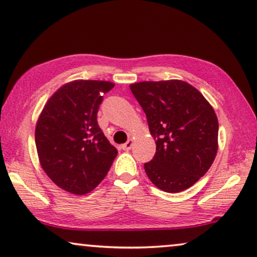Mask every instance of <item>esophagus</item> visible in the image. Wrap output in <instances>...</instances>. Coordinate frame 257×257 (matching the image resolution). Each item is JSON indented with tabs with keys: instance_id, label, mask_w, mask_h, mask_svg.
<instances>
[{
	"instance_id": "obj_1",
	"label": "esophagus",
	"mask_w": 257,
	"mask_h": 257,
	"mask_svg": "<svg viewBox=\"0 0 257 257\" xmlns=\"http://www.w3.org/2000/svg\"><path fill=\"white\" fill-rule=\"evenodd\" d=\"M133 144H134L133 140H129L128 142H125V143L123 144V146H122V149H123V150H130V149H132Z\"/></svg>"
}]
</instances>
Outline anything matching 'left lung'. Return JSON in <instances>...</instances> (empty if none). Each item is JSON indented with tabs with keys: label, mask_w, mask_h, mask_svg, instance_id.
Segmentation results:
<instances>
[{
	"label": "left lung",
	"mask_w": 257,
	"mask_h": 257,
	"mask_svg": "<svg viewBox=\"0 0 257 257\" xmlns=\"http://www.w3.org/2000/svg\"><path fill=\"white\" fill-rule=\"evenodd\" d=\"M130 89L147 115L156 154L144 164L155 186L177 193L196 184L218 153V117L211 103L189 82L140 81Z\"/></svg>",
	"instance_id": "left-lung-1"
}]
</instances>
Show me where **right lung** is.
Returning <instances> with one entry per match:
<instances>
[{
	"label": "right lung",
	"mask_w": 257,
	"mask_h": 257,
	"mask_svg": "<svg viewBox=\"0 0 257 257\" xmlns=\"http://www.w3.org/2000/svg\"><path fill=\"white\" fill-rule=\"evenodd\" d=\"M115 84L73 80L58 88L39 114L35 130L42 169L61 190L91 192L109 171L117 150L96 121L102 95Z\"/></svg>",
	"instance_id": "obj_1"
}]
</instances>
